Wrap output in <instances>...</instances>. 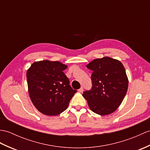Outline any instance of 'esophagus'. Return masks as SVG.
Here are the masks:
<instances>
[{"label":"esophagus","instance_id":"obj_1","mask_svg":"<svg viewBox=\"0 0 150 150\" xmlns=\"http://www.w3.org/2000/svg\"><path fill=\"white\" fill-rule=\"evenodd\" d=\"M83 88H82V87H81V88L79 89V92L82 93V92L83 91Z\"/></svg>","mask_w":150,"mask_h":150}]
</instances>
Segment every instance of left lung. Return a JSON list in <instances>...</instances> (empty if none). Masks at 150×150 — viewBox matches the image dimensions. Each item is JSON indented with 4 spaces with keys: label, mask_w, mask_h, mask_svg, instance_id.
<instances>
[{
    "label": "left lung",
    "mask_w": 150,
    "mask_h": 150,
    "mask_svg": "<svg viewBox=\"0 0 150 150\" xmlns=\"http://www.w3.org/2000/svg\"><path fill=\"white\" fill-rule=\"evenodd\" d=\"M93 71L92 88L83 93L93 112L102 116L114 112L127 92L128 80L118 60L109 57L96 59L86 66Z\"/></svg>",
    "instance_id": "1"
}]
</instances>
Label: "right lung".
<instances>
[{
	"instance_id": "1",
	"label": "right lung",
	"mask_w": 150,
	"mask_h": 150,
	"mask_svg": "<svg viewBox=\"0 0 150 150\" xmlns=\"http://www.w3.org/2000/svg\"><path fill=\"white\" fill-rule=\"evenodd\" d=\"M67 66L59 61L34 62L27 71L28 91L33 105L40 112L56 116L68 107L76 90L69 86L63 71Z\"/></svg>"
}]
</instances>
